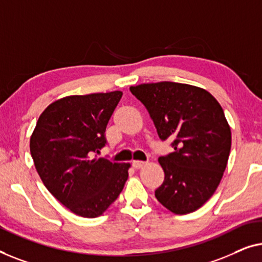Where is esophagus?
Returning a JSON list of instances; mask_svg holds the SVG:
<instances>
[{"label": "esophagus", "mask_w": 262, "mask_h": 262, "mask_svg": "<svg viewBox=\"0 0 262 262\" xmlns=\"http://www.w3.org/2000/svg\"><path fill=\"white\" fill-rule=\"evenodd\" d=\"M132 165H133V167H134L135 169H139V168H141V167H143L146 165V163L145 161H139V160H134L132 163Z\"/></svg>", "instance_id": "34e87169"}]
</instances>
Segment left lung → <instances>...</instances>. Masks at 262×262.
I'll return each mask as SVG.
<instances>
[{
  "instance_id": "1",
  "label": "left lung",
  "mask_w": 262,
  "mask_h": 262,
  "mask_svg": "<svg viewBox=\"0 0 262 262\" xmlns=\"http://www.w3.org/2000/svg\"><path fill=\"white\" fill-rule=\"evenodd\" d=\"M146 106L159 138L174 148L160 157L165 172L157 200L169 211L185 215L215 192L227 167L231 132L222 106L202 88L174 82L130 86Z\"/></svg>"
}]
</instances>
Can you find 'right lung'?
I'll return each instance as SVG.
<instances>
[{
    "instance_id": "add662e5",
    "label": "right lung",
    "mask_w": 262,
    "mask_h": 262,
    "mask_svg": "<svg viewBox=\"0 0 262 262\" xmlns=\"http://www.w3.org/2000/svg\"><path fill=\"white\" fill-rule=\"evenodd\" d=\"M122 91L73 95L51 103L40 115L29 148L43 185L76 215L94 219L116 201L130 164L96 158Z\"/></svg>"
}]
</instances>
